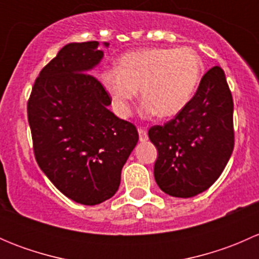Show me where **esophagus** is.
Segmentation results:
<instances>
[{
	"instance_id": "34e87169",
	"label": "esophagus",
	"mask_w": 259,
	"mask_h": 259,
	"mask_svg": "<svg viewBox=\"0 0 259 259\" xmlns=\"http://www.w3.org/2000/svg\"><path fill=\"white\" fill-rule=\"evenodd\" d=\"M138 133H139V140L140 142H146V140L149 139L148 138V133H146V130H144V129H142V127H139V129H138Z\"/></svg>"
}]
</instances>
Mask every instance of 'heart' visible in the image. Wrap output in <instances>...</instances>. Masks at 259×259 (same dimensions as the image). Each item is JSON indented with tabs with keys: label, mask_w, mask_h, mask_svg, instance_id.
I'll return each mask as SVG.
<instances>
[{
	"label": "heart",
	"mask_w": 259,
	"mask_h": 259,
	"mask_svg": "<svg viewBox=\"0 0 259 259\" xmlns=\"http://www.w3.org/2000/svg\"><path fill=\"white\" fill-rule=\"evenodd\" d=\"M203 62L190 48H151L122 55L117 69H105L100 82L116 114L127 117L138 89L148 116H174L184 110L199 88Z\"/></svg>",
	"instance_id": "1"
}]
</instances>
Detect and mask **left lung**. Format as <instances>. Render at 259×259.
<instances>
[{"mask_svg": "<svg viewBox=\"0 0 259 259\" xmlns=\"http://www.w3.org/2000/svg\"><path fill=\"white\" fill-rule=\"evenodd\" d=\"M148 134L158 150L154 178L164 193L190 198L207 190L234 148L233 99L223 70H208L187 108Z\"/></svg>", "mask_w": 259, "mask_h": 259, "instance_id": "8db88e82", "label": "left lung"}]
</instances>
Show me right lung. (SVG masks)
Wrapping results in <instances>:
<instances>
[{"instance_id":"add662e5","label":"right lung","mask_w":259,"mask_h":259,"mask_svg":"<svg viewBox=\"0 0 259 259\" xmlns=\"http://www.w3.org/2000/svg\"><path fill=\"white\" fill-rule=\"evenodd\" d=\"M103 56L98 41L64 46L41 70L27 103L38 166L62 194L83 205L116 193L139 140L135 125L109 110L111 99L89 74Z\"/></svg>"}]
</instances>
